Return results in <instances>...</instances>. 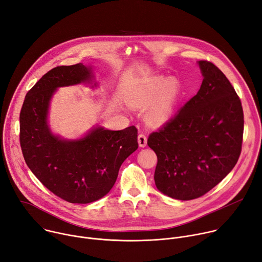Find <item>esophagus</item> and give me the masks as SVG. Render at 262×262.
<instances>
[{
    "mask_svg": "<svg viewBox=\"0 0 262 262\" xmlns=\"http://www.w3.org/2000/svg\"><path fill=\"white\" fill-rule=\"evenodd\" d=\"M137 139H138V144H139V147L140 148H144L147 146V136L144 135V134H139L138 135V137H137Z\"/></svg>",
    "mask_w": 262,
    "mask_h": 262,
    "instance_id": "obj_1",
    "label": "esophagus"
}]
</instances>
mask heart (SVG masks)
Masks as SVG:
<instances>
[{
	"mask_svg": "<svg viewBox=\"0 0 262 262\" xmlns=\"http://www.w3.org/2000/svg\"><path fill=\"white\" fill-rule=\"evenodd\" d=\"M179 100V85L175 80L165 81L158 77L137 86L128 98V104L136 109L148 107L147 119L152 125L166 123L176 110Z\"/></svg>",
	"mask_w": 262,
	"mask_h": 262,
	"instance_id": "obj_1",
	"label": "heart"
}]
</instances>
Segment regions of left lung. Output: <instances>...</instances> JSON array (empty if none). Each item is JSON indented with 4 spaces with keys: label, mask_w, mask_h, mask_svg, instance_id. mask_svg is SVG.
<instances>
[{
    "label": "left lung",
    "mask_w": 262,
    "mask_h": 262,
    "mask_svg": "<svg viewBox=\"0 0 262 262\" xmlns=\"http://www.w3.org/2000/svg\"><path fill=\"white\" fill-rule=\"evenodd\" d=\"M199 67L204 79L198 94L148 138L158 159L156 187L182 201L217 185L235 166L243 144L239 97L213 63L201 60Z\"/></svg>",
    "instance_id": "8db88e82"
}]
</instances>
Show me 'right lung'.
Returning <instances> with one entry per match:
<instances>
[{"label":"right lung","mask_w":262,"mask_h":262,"mask_svg":"<svg viewBox=\"0 0 262 262\" xmlns=\"http://www.w3.org/2000/svg\"><path fill=\"white\" fill-rule=\"evenodd\" d=\"M92 77L91 69L82 63L52 69L28 92L19 114V142L27 165L50 191L78 204L107 194L122 163L138 148L134 126L120 131L97 127L78 140L52 134L47 116L56 90Z\"/></svg>","instance_id":"add662e5"}]
</instances>
